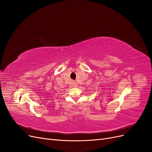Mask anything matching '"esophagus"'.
I'll return each mask as SVG.
<instances>
[{
  "label": "esophagus",
  "instance_id": "obj_1",
  "mask_svg": "<svg viewBox=\"0 0 152 152\" xmlns=\"http://www.w3.org/2000/svg\"><path fill=\"white\" fill-rule=\"evenodd\" d=\"M73 86H74V87H76V86H77V84H74V85H73Z\"/></svg>",
  "mask_w": 152,
  "mask_h": 152
}]
</instances>
